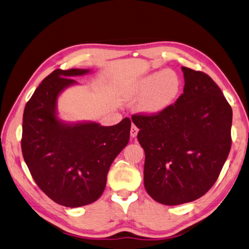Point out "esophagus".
Listing matches in <instances>:
<instances>
[{"label": "esophagus", "instance_id": "esophagus-1", "mask_svg": "<svg viewBox=\"0 0 249 249\" xmlns=\"http://www.w3.org/2000/svg\"><path fill=\"white\" fill-rule=\"evenodd\" d=\"M138 130H139L138 127L135 124L131 125V127H130V136H131V137L135 138L136 136H137V134H138Z\"/></svg>", "mask_w": 249, "mask_h": 249}]
</instances>
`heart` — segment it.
<instances>
[{
	"label": "heart",
	"mask_w": 249,
	"mask_h": 249,
	"mask_svg": "<svg viewBox=\"0 0 249 249\" xmlns=\"http://www.w3.org/2000/svg\"><path fill=\"white\" fill-rule=\"evenodd\" d=\"M181 90V81L173 70L158 71L142 77L135 85L134 92L144 96L141 108L148 113H160L172 106Z\"/></svg>",
	"instance_id": "1"
}]
</instances>
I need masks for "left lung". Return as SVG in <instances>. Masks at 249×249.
I'll list each match as a JSON object with an SVG mask.
<instances>
[{
  "mask_svg": "<svg viewBox=\"0 0 249 249\" xmlns=\"http://www.w3.org/2000/svg\"><path fill=\"white\" fill-rule=\"evenodd\" d=\"M183 94L160 113L131 115L144 150L145 191L164 205L203 196L230 152L232 108L212 77L182 67Z\"/></svg>",
  "mask_w": 249,
  "mask_h": 249,
  "instance_id": "obj_1",
  "label": "left lung"
}]
</instances>
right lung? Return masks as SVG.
<instances>
[{
	"mask_svg": "<svg viewBox=\"0 0 249 249\" xmlns=\"http://www.w3.org/2000/svg\"><path fill=\"white\" fill-rule=\"evenodd\" d=\"M89 70H53L24 107L21 151L34 181L53 202L67 207L94 203L106 188L114 159L129 140L130 120L113 126L65 125L56 118V99L71 76Z\"/></svg>",
	"mask_w": 249,
	"mask_h": 249,
	"instance_id": "add662e5",
	"label": "right lung"
}]
</instances>
